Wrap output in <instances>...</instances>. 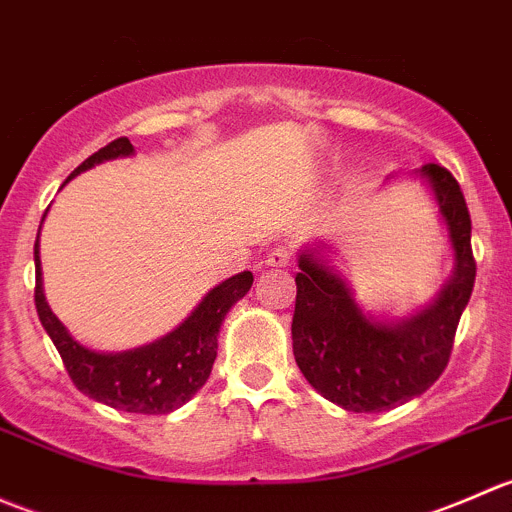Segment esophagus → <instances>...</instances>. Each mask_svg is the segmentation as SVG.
<instances>
[{
    "mask_svg": "<svg viewBox=\"0 0 512 512\" xmlns=\"http://www.w3.org/2000/svg\"><path fill=\"white\" fill-rule=\"evenodd\" d=\"M289 257H292V252H289L287 247H275V250L267 252L265 267H287Z\"/></svg>",
    "mask_w": 512,
    "mask_h": 512,
    "instance_id": "esophagus-1",
    "label": "esophagus"
}]
</instances>
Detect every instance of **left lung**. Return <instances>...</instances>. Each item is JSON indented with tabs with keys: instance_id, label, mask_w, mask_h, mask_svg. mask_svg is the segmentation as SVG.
<instances>
[{
	"instance_id": "1",
	"label": "left lung",
	"mask_w": 512,
	"mask_h": 512,
	"mask_svg": "<svg viewBox=\"0 0 512 512\" xmlns=\"http://www.w3.org/2000/svg\"><path fill=\"white\" fill-rule=\"evenodd\" d=\"M401 178L426 185L451 245V277L431 302L406 317H379L356 302L354 287L334 265L332 240L307 242L297 252L294 361L317 394L356 414L396 409L433 386L446 369L476 282L471 215L456 178L428 163L386 180Z\"/></svg>"
}]
</instances>
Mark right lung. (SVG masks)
Instances as JSON below:
<instances>
[{
	"mask_svg": "<svg viewBox=\"0 0 512 512\" xmlns=\"http://www.w3.org/2000/svg\"><path fill=\"white\" fill-rule=\"evenodd\" d=\"M133 153L136 151H133L128 138H116L94 156L86 158L69 175V180L84 173V170H91L94 165L106 163V160L128 158ZM44 218H41V223H44ZM34 267L36 314H39L41 327L46 329V334L54 342L56 352L64 359V366L76 389L84 391L89 399L98 401V404H106L116 411H128V414H170V411L180 409L185 401H190L203 389L210 371H213L215 356H218L220 327H223L227 312L252 287V272L227 277L225 282L215 285L195 304L193 312L178 327L170 329L156 342L126 349V352H98V349L81 344L64 327V322L51 312L44 294V277H41L39 237L34 242Z\"/></svg>",
	"mask_w": 512,
	"mask_h": 512,
	"instance_id": "1",
	"label": "right lung"
}]
</instances>
